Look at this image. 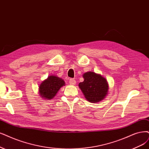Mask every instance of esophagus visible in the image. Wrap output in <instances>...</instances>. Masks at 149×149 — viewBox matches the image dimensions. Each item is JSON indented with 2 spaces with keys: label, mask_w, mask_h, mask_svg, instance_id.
<instances>
[{
  "label": "esophagus",
  "mask_w": 149,
  "mask_h": 149,
  "mask_svg": "<svg viewBox=\"0 0 149 149\" xmlns=\"http://www.w3.org/2000/svg\"><path fill=\"white\" fill-rule=\"evenodd\" d=\"M69 84H70V85H75V84H76V81H75V80L74 79H70L69 80Z\"/></svg>",
  "instance_id": "obj_1"
}]
</instances>
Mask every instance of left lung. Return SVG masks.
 I'll use <instances>...</instances> for the list:
<instances>
[{
  "label": "left lung",
  "instance_id": "left-lung-1",
  "mask_svg": "<svg viewBox=\"0 0 149 149\" xmlns=\"http://www.w3.org/2000/svg\"><path fill=\"white\" fill-rule=\"evenodd\" d=\"M84 81L79 86L86 100L91 103L103 100L108 95L109 84L107 80L100 74L89 71L83 74Z\"/></svg>",
  "mask_w": 149,
  "mask_h": 149
}]
</instances>
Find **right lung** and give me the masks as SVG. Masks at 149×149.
<instances>
[{
    "mask_svg": "<svg viewBox=\"0 0 149 149\" xmlns=\"http://www.w3.org/2000/svg\"><path fill=\"white\" fill-rule=\"evenodd\" d=\"M64 85L65 82L63 79L54 75H49L38 86V94L44 100H52Z\"/></svg>",
    "mask_w": 149,
    "mask_h": 149,
    "instance_id": "obj_1",
    "label": "right lung"
}]
</instances>
